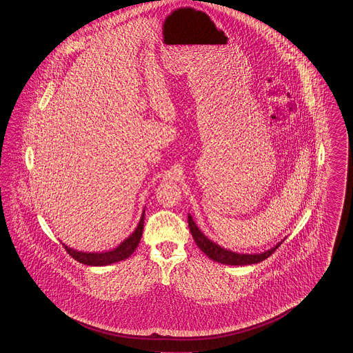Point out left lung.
Here are the masks:
<instances>
[{
    "label": "left lung",
    "mask_w": 353,
    "mask_h": 353,
    "mask_svg": "<svg viewBox=\"0 0 353 353\" xmlns=\"http://www.w3.org/2000/svg\"><path fill=\"white\" fill-rule=\"evenodd\" d=\"M188 223H189V230L193 235V239L196 245L200 248L203 254H206L210 259L214 262H219L222 265H230V266H246V265H252V263H259L269 258L272 252H275L281 243L285 241L282 239L278 242L274 248L263 252H254V254H243V252H232L229 249H225L223 246H219L214 241L209 239L206 235L202 233L200 228L196 225V222L192 219L190 214H188Z\"/></svg>",
    "instance_id": "obj_1"
}]
</instances>
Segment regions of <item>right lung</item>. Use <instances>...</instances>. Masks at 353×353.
I'll use <instances>...</instances> for the list:
<instances>
[{
    "mask_svg": "<svg viewBox=\"0 0 353 353\" xmlns=\"http://www.w3.org/2000/svg\"><path fill=\"white\" fill-rule=\"evenodd\" d=\"M144 217H145V208L143 209L140 221L134 229V233L130 235L128 238H125L118 248H115L114 250L104 252H85L75 250L72 248L68 246L66 243L62 242L63 248L66 249V252L79 263H83L87 266H107V265H112L120 261H124L127 258L131 256V254L136 250V248L139 246L140 238L143 235V229H144Z\"/></svg>",
    "mask_w": 353,
    "mask_h": 353,
    "instance_id": "right-lung-1",
    "label": "right lung"
}]
</instances>
